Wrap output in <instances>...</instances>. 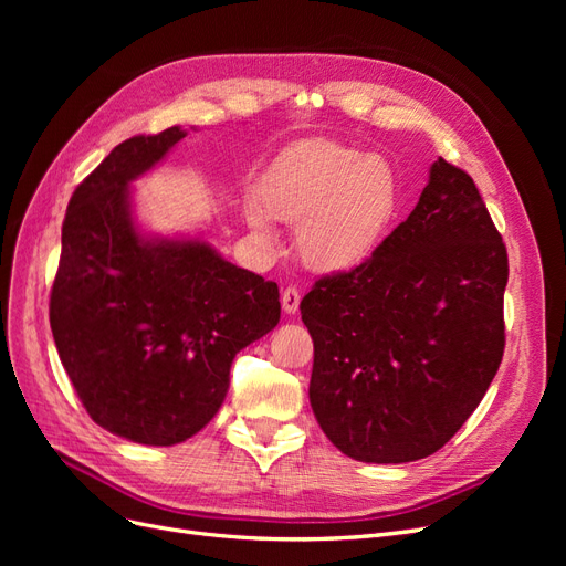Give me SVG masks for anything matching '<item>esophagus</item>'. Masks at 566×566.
<instances>
[{"label":"esophagus","mask_w":566,"mask_h":566,"mask_svg":"<svg viewBox=\"0 0 566 566\" xmlns=\"http://www.w3.org/2000/svg\"><path fill=\"white\" fill-rule=\"evenodd\" d=\"M300 300H302L300 290H297V287H293V285H287V287L283 290V293H281L283 310H285L287 314H295V312L300 310Z\"/></svg>","instance_id":"obj_1"}]
</instances>
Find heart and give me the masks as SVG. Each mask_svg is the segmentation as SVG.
<instances>
[{
    "instance_id": "heart-1",
    "label": "heart",
    "mask_w": 566,
    "mask_h": 566,
    "mask_svg": "<svg viewBox=\"0 0 566 566\" xmlns=\"http://www.w3.org/2000/svg\"><path fill=\"white\" fill-rule=\"evenodd\" d=\"M403 202L397 165L337 142L287 148L248 202V224L273 241L271 217L297 224L304 264L323 271L354 269L382 245Z\"/></svg>"
}]
</instances>
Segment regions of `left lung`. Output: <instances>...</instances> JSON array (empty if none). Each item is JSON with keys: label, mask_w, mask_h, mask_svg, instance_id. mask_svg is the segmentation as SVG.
<instances>
[{"label": "left lung", "mask_w": 566, "mask_h": 566, "mask_svg": "<svg viewBox=\"0 0 566 566\" xmlns=\"http://www.w3.org/2000/svg\"><path fill=\"white\" fill-rule=\"evenodd\" d=\"M507 252L468 172L439 158L416 210L364 264L304 295L310 401L335 447L410 462L447 443L505 349Z\"/></svg>", "instance_id": "left-lung-1"}]
</instances>
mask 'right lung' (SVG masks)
I'll list each match as a JSON object with an SVG mask.
<instances>
[{"mask_svg": "<svg viewBox=\"0 0 566 566\" xmlns=\"http://www.w3.org/2000/svg\"><path fill=\"white\" fill-rule=\"evenodd\" d=\"M186 136H132L67 202L49 321L82 406L111 434L175 447L224 403L235 354L279 325V285L200 238L144 233L132 181Z\"/></svg>", "mask_w": 566, "mask_h": 566, "instance_id": "right-lung-1", "label": "right lung"}]
</instances>
